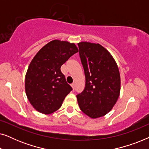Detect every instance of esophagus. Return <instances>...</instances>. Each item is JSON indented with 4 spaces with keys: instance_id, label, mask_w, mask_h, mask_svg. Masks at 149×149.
Masks as SVG:
<instances>
[{
    "instance_id": "esophagus-1",
    "label": "esophagus",
    "mask_w": 149,
    "mask_h": 149,
    "mask_svg": "<svg viewBox=\"0 0 149 149\" xmlns=\"http://www.w3.org/2000/svg\"><path fill=\"white\" fill-rule=\"evenodd\" d=\"M71 87H72L73 90H74V83H72V84H71Z\"/></svg>"
}]
</instances>
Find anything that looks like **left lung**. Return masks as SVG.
<instances>
[{"label":"left lung","mask_w":149,"mask_h":149,"mask_svg":"<svg viewBox=\"0 0 149 149\" xmlns=\"http://www.w3.org/2000/svg\"><path fill=\"white\" fill-rule=\"evenodd\" d=\"M78 46L85 75L84 90L77 95L79 107L92 119L103 117L119 98V68L111 54L100 44L81 42Z\"/></svg>","instance_id":"8db88e82"}]
</instances>
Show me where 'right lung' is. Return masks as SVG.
<instances>
[{"instance_id": "1", "label": "right lung", "mask_w": 149, "mask_h": 149, "mask_svg": "<svg viewBox=\"0 0 149 149\" xmlns=\"http://www.w3.org/2000/svg\"><path fill=\"white\" fill-rule=\"evenodd\" d=\"M79 52L74 43L54 40L40 49L28 66L25 90L28 100L36 111L50 114L61 107L72 90L60 68Z\"/></svg>"}]
</instances>
